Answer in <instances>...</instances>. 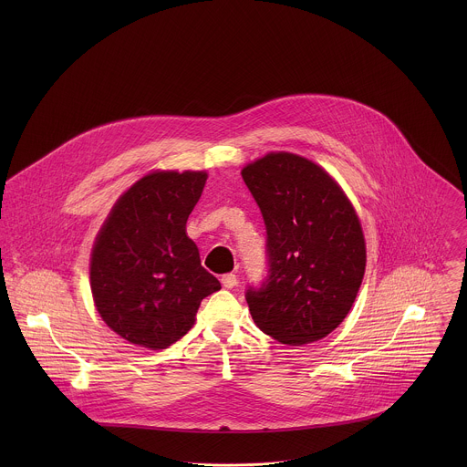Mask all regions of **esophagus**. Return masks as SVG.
Masks as SVG:
<instances>
[{
	"mask_svg": "<svg viewBox=\"0 0 467 467\" xmlns=\"http://www.w3.org/2000/svg\"><path fill=\"white\" fill-rule=\"evenodd\" d=\"M221 282H223V285H224L226 289H232V287H235V285L239 284L237 275H234V273H226V275H223V276H221Z\"/></svg>",
	"mask_w": 467,
	"mask_h": 467,
	"instance_id": "1",
	"label": "esophagus"
}]
</instances>
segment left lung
<instances>
[{"label":"left lung","instance_id":"left-lung-1","mask_svg":"<svg viewBox=\"0 0 467 467\" xmlns=\"http://www.w3.org/2000/svg\"><path fill=\"white\" fill-rule=\"evenodd\" d=\"M241 174L266 224V280L246 289L254 322L285 345L326 337L348 315L365 275V237L352 202L298 154L269 152Z\"/></svg>","mask_w":467,"mask_h":467}]
</instances>
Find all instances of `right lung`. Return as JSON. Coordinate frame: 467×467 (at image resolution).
Here are the masks:
<instances>
[{"instance_id": "1", "label": "right lung", "mask_w": 467, "mask_h": 467, "mask_svg": "<svg viewBox=\"0 0 467 467\" xmlns=\"http://www.w3.org/2000/svg\"><path fill=\"white\" fill-rule=\"evenodd\" d=\"M206 178L202 171L143 176L115 202L95 239V307L130 343L167 348L192 329L201 300L221 289L187 235Z\"/></svg>"}]
</instances>
